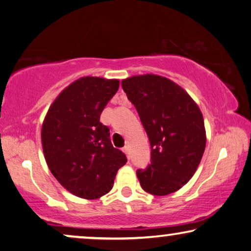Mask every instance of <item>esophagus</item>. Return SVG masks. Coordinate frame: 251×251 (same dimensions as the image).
<instances>
[{
  "label": "esophagus",
  "instance_id": "esophagus-1",
  "mask_svg": "<svg viewBox=\"0 0 251 251\" xmlns=\"http://www.w3.org/2000/svg\"><path fill=\"white\" fill-rule=\"evenodd\" d=\"M123 151L125 152V153H126V156H127L128 158H129V149H128V147H127V146L124 147V148H123Z\"/></svg>",
  "mask_w": 251,
  "mask_h": 251
}]
</instances>
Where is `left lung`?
Listing matches in <instances>:
<instances>
[{"instance_id":"left-lung-1","label":"left lung","mask_w":251,"mask_h":251,"mask_svg":"<svg viewBox=\"0 0 251 251\" xmlns=\"http://www.w3.org/2000/svg\"><path fill=\"white\" fill-rule=\"evenodd\" d=\"M149 138L151 163L136 176L147 193L164 196L179 190L198 170L205 149L204 120L185 89L156 75L122 81Z\"/></svg>"}]
</instances>
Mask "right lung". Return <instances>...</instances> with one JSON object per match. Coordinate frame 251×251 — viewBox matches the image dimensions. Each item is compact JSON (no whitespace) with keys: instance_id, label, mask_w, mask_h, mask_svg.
Segmentation results:
<instances>
[{"instance_id":"obj_1","label":"right lung","mask_w":251,"mask_h":251,"mask_svg":"<svg viewBox=\"0 0 251 251\" xmlns=\"http://www.w3.org/2000/svg\"><path fill=\"white\" fill-rule=\"evenodd\" d=\"M119 88V80L83 76L62 91L47 112L41 141L47 165L66 190L95 200L111 190L127 158L113 148L100 116Z\"/></svg>"}]
</instances>
